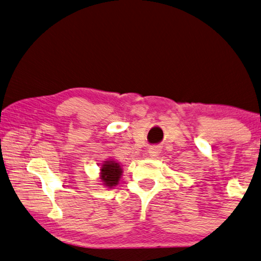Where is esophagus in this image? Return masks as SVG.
<instances>
[{
    "label": "esophagus",
    "instance_id": "obj_1",
    "mask_svg": "<svg viewBox=\"0 0 261 261\" xmlns=\"http://www.w3.org/2000/svg\"><path fill=\"white\" fill-rule=\"evenodd\" d=\"M160 153H161V148H160L159 146H151L150 148L148 149V155L150 156L151 159L158 158V156L160 155Z\"/></svg>",
    "mask_w": 261,
    "mask_h": 261
}]
</instances>
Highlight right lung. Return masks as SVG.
<instances>
[{
    "label": "right lung",
    "mask_w": 261,
    "mask_h": 261,
    "mask_svg": "<svg viewBox=\"0 0 261 261\" xmlns=\"http://www.w3.org/2000/svg\"><path fill=\"white\" fill-rule=\"evenodd\" d=\"M99 167H100L99 178H100V181L102 182L103 186L107 188H113L117 186L123 173L122 165L116 162L115 160L110 159L102 161V163H100Z\"/></svg>",
    "instance_id": "obj_1"
}]
</instances>
